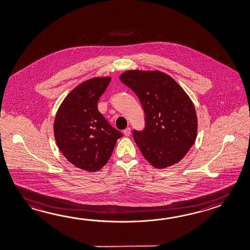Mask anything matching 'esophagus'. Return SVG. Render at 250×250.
I'll list each match as a JSON object with an SVG mask.
<instances>
[{
	"label": "esophagus",
	"instance_id": "34e87169",
	"mask_svg": "<svg viewBox=\"0 0 250 250\" xmlns=\"http://www.w3.org/2000/svg\"><path fill=\"white\" fill-rule=\"evenodd\" d=\"M124 134H125V136H129V135L131 134V128L127 127L126 129H125V130H124Z\"/></svg>",
	"mask_w": 250,
	"mask_h": 250
}]
</instances>
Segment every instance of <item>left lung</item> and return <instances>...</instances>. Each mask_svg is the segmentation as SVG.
<instances>
[{
	"label": "left lung",
	"instance_id": "8db88e82",
	"mask_svg": "<svg viewBox=\"0 0 250 250\" xmlns=\"http://www.w3.org/2000/svg\"><path fill=\"white\" fill-rule=\"evenodd\" d=\"M120 80L137 95L144 110L145 127L133 132L143 157L156 168L178 163L198 131L195 107L186 92L163 72L129 70Z\"/></svg>",
	"mask_w": 250,
	"mask_h": 250
}]
</instances>
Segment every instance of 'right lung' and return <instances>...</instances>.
<instances>
[{"label": "right lung", "instance_id": "obj_1", "mask_svg": "<svg viewBox=\"0 0 250 250\" xmlns=\"http://www.w3.org/2000/svg\"><path fill=\"white\" fill-rule=\"evenodd\" d=\"M110 80L97 77L82 83L65 98L54 121V136L62 154L88 172H96L106 165L117 139L123 136L98 109Z\"/></svg>", "mask_w": 250, "mask_h": 250}]
</instances>
